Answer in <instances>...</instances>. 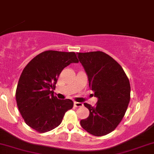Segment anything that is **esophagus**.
Here are the masks:
<instances>
[{"label":"esophagus","instance_id":"esophagus-1","mask_svg":"<svg viewBox=\"0 0 154 154\" xmlns=\"http://www.w3.org/2000/svg\"><path fill=\"white\" fill-rule=\"evenodd\" d=\"M74 105H75V107H82L83 106L82 103H80V102H75L74 103Z\"/></svg>","mask_w":154,"mask_h":154}]
</instances>
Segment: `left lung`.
I'll use <instances>...</instances> for the list:
<instances>
[{"instance_id":"left-lung-1","label":"left lung","mask_w":154,"mask_h":154,"mask_svg":"<svg viewBox=\"0 0 154 154\" xmlns=\"http://www.w3.org/2000/svg\"><path fill=\"white\" fill-rule=\"evenodd\" d=\"M87 74L89 87L98 98L95 106L85 103L89 116L80 121L82 128L95 136L116 129L125 116L130 100V85L122 67L102 51L78 53Z\"/></svg>"}]
</instances>
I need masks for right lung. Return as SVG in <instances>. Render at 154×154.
I'll list each match as a JSON object with an SVG mask.
<instances>
[{
  "label": "right lung",
  "instance_id": "obj_1",
  "mask_svg": "<svg viewBox=\"0 0 154 154\" xmlns=\"http://www.w3.org/2000/svg\"><path fill=\"white\" fill-rule=\"evenodd\" d=\"M75 53L46 51L38 54L24 67L19 77L16 100L21 115L28 126L38 132L57 128L72 100L54 96L58 77L65 67L78 63Z\"/></svg>",
  "mask_w": 154,
  "mask_h": 154
}]
</instances>
